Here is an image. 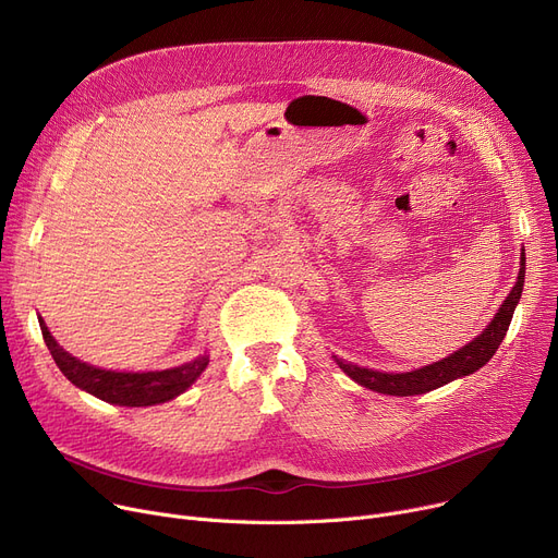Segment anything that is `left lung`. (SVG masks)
<instances>
[{
  "mask_svg": "<svg viewBox=\"0 0 558 558\" xmlns=\"http://www.w3.org/2000/svg\"><path fill=\"white\" fill-rule=\"evenodd\" d=\"M520 271H518V282L513 284L511 294L505 299V303L497 310V314L493 316L490 324L486 326V330L475 337L471 343H465L463 348H459L457 353H452L450 357H444L441 362L427 364L423 368L416 371H407V373H383V371H373V368H364L357 364L343 362L339 357H335V362L339 364V368L353 377L357 385L377 391V393H387V396H418V393H427L432 389L444 387L457 377L471 375L475 371H480L493 355L495 350L500 348L509 324L513 318V310L522 296V284H524V255L520 257Z\"/></svg>",
  "mask_w": 558,
  "mask_h": 558,
  "instance_id": "obj_1",
  "label": "left lung"
}]
</instances>
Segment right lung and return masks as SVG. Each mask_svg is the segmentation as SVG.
Returning a JSON list of instances; mask_svg holds the SVG:
<instances>
[{
	"instance_id": "add662e5",
	"label": "right lung",
	"mask_w": 558,
	"mask_h": 558,
	"mask_svg": "<svg viewBox=\"0 0 558 558\" xmlns=\"http://www.w3.org/2000/svg\"><path fill=\"white\" fill-rule=\"evenodd\" d=\"M40 320V330L43 339L49 348V353L56 362V366L61 368V373L70 379V383L87 393H93L95 398L110 402V404H120V407H151L160 404L167 400H173L175 396H181L187 391L194 379L208 366L210 357L201 355L183 366L167 368V371H149V373H126V371H106L85 364L76 357H72L68 350L56 343L51 337L49 328L45 326V320Z\"/></svg>"
}]
</instances>
